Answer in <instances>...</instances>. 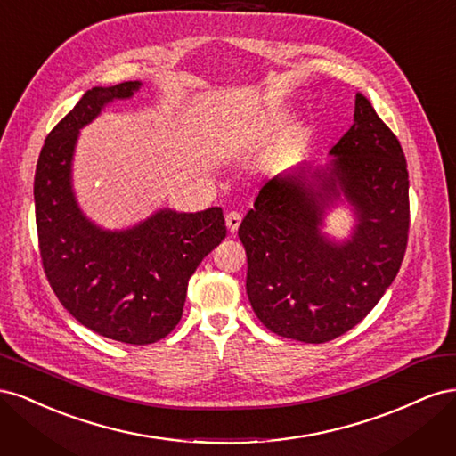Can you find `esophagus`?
I'll list each match as a JSON object with an SVG mask.
<instances>
[{
    "instance_id": "esophagus-1",
    "label": "esophagus",
    "mask_w": 456,
    "mask_h": 456,
    "mask_svg": "<svg viewBox=\"0 0 456 456\" xmlns=\"http://www.w3.org/2000/svg\"><path fill=\"white\" fill-rule=\"evenodd\" d=\"M240 224H241V215L238 211H230L226 215V226H228V230L233 233V232L240 228Z\"/></svg>"
}]
</instances>
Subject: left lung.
Instances as JSON below:
<instances>
[{"label":"left lung","mask_w":456,"mask_h":456,"mask_svg":"<svg viewBox=\"0 0 456 456\" xmlns=\"http://www.w3.org/2000/svg\"><path fill=\"white\" fill-rule=\"evenodd\" d=\"M322 173L275 176L260 188L238 236L247 253V295L272 333L322 344L377 306L402 266L409 240V173L403 148L362 93L354 126L330 148ZM358 213L350 242L319 232L329 202Z\"/></svg>","instance_id":"8db88e82"}]
</instances>
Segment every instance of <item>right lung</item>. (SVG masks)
<instances>
[{
	"mask_svg": "<svg viewBox=\"0 0 456 456\" xmlns=\"http://www.w3.org/2000/svg\"><path fill=\"white\" fill-rule=\"evenodd\" d=\"M139 87L123 81L81 96L39 151L34 201L41 265L61 305L94 333L144 346L181 322L191 273L226 238V224L220 207L165 209L123 232L96 228L81 215L70 184L77 133L104 104Z\"/></svg>",
	"mask_w": 456,
	"mask_h": 456,
	"instance_id": "add662e5",
	"label": "right lung"
}]
</instances>
